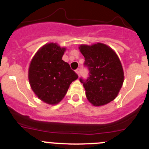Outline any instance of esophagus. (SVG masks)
Returning a JSON list of instances; mask_svg holds the SVG:
<instances>
[{"label": "esophagus", "instance_id": "obj_1", "mask_svg": "<svg viewBox=\"0 0 149 149\" xmlns=\"http://www.w3.org/2000/svg\"><path fill=\"white\" fill-rule=\"evenodd\" d=\"M76 73H77V74L79 76V75H80V73H81V69L80 68H77L76 70Z\"/></svg>", "mask_w": 149, "mask_h": 149}]
</instances>
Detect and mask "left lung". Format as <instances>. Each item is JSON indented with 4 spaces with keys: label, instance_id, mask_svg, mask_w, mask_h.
Instances as JSON below:
<instances>
[{
    "label": "left lung",
    "instance_id": "left-lung-1",
    "mask_svg": "<svg viewBox=\"0 0 149 149\" xmlns=\"http://www.w3.org/2000/svg\"><path fill=\"white\" fill-rule=\"evenodd\" d=\"M84 66L89 70L86 79L80 78L88 100L100 106L113 100L124 81V72L119 57L112 49L97 43L92 46L81 45Z\"/></svg>",
    "mask_w": 149,
    "mask_h": 149
}]
</instances>
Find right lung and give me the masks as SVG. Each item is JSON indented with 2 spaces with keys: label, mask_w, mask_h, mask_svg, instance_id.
<instances>
[{
  "label": "right lung",
  "mask_w": 149,
  "mask_h": 149,
  "mask_svg": "<svg viewBox=\"0 0 149 149\" xmlns=\"http://www.w3.org/2000/svg\"><path fill=\"white\" fill-rule=\"evenodd\" d=\"M65 49L51 43L35 54L29 68L32 89L38 97L48 104H57L65 97L72 81L79 76L62 60Z\"/></svg>",
  "instance_id": "obj_1"
}]
</instances>
